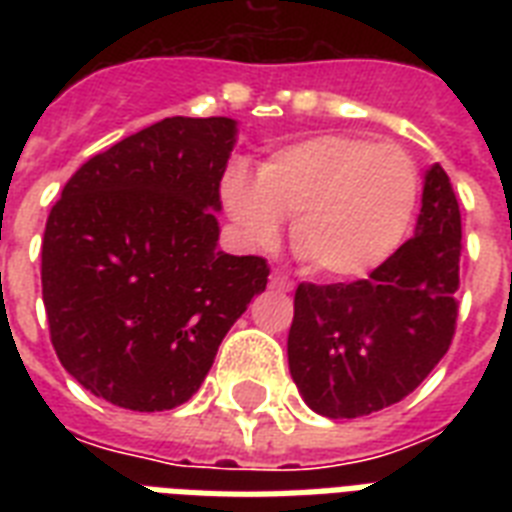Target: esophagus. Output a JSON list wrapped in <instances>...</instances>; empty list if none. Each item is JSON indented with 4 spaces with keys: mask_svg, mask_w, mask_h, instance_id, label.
Returning <instances> with one entry per match:
<instances>
[{
    "mask_svg": "<svg viewBox=\"0 0 512 512\" xmlns=\"http://www.w3.org/2000/svg\"><path fill=\"white\" fill-rule=\"evenodd\" d=\"M271 287H273V289H281V292H289V289L295 287V281L289 279L287 273L273 271V273H271Z\"/></svg>",
    "mask_w": 512,
    "mask_h": 512,
    "instance_id": "1",
    "label": "esophagus"
}]
</instances>
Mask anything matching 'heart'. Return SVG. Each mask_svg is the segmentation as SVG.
Instances as JSON below:
<instances>
[{"mask_svg": "<svg viewBox=\"0 0 512 512\" xmlns=\"http://www.w3.org/2000/svg\"><path fill=\"white\" fill-rule=\"evenodd\" d=\"M420 167L406 148L358 135H316L231 167L225 207L252 244H273L292 220V249L311 271L356 279L396 255L420 207Z\"/></svg>", "mask_w": 512, "mask_h": 512, "instance_id": "1", "label": "heart"}]
</instances>
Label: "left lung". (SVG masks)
Wrapping results in <instances>:
<instances>
[{"instance_id":"1","label":"left lung","mask_w":512,"mask_h":512,"mask_svg":"<svg viewBox=\"0 0 512 512\" xmlns=\"http://www.w3.org/2000/svg\"><path fill=\"white\" fill-rule=\"evenodd\" d=\"M462 220L441 164L425 172L417 228L350 284H300L287 356L313 412L353 420L398 404L446 356L457 327Z\"/></svg>"}]
</instances>
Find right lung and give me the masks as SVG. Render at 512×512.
Listing matches in <instances>:
<instances>
[{
	"instance_id": "right-lung-1",
	"label": "right lung",
	"mask_w": 512,
	"mask_h": 512,
	"mask_svg": "<svg viewBox=\"0 0 512 512\" xmlns=\"http://www.w3.org/2000/svg\"><path fill=\"white\" fill-rule=\"evenodd\" d=\"M225 116H172L71 175L42 241V300L60 364L92 396L164 412L199 390L268 263L225 255Z\"/></svg>"
}]
</instances>
